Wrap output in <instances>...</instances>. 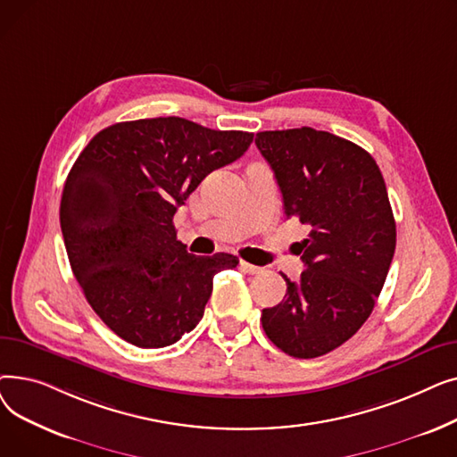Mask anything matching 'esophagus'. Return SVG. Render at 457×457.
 <instances>
[{
	"instance_id": "34e87169",
	"label": "esophagus",
	"mask_w": 457,
	"mask_h": 457,
	"mask_svg": "<svg viewBox=\"0 0 457 457\" xmlns=\"http://www.w3.org/2000/svg\"><path fill=\"white\" fill-rule=\"evenodd\" d=\"M238 267H241V270L243 272H248V274H261L262 270V267H257V265H252V262H246V261H241L238 262Z\"/></svg>"
}]
</instances>
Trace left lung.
Here are the masks:
<instances>
[{"mask_svg": "<svg viewBox=\"0 0 457 457\" xmlns=\"http://www.w3.org/2000/svg\"><path fill=\"white\" fill-rule=\"evenodd\" d=\"M287 219L309 226L298 245L305 270L285 274L287 295L261 322L267 337L298 359L324 355L370 317L396 246V224L379 166L357 144L313 128L261 131Z\"/></svg>", "mask_w": 457, "mask_h": 457, "instance_id": "left-lung-1", "label": "left lung"}]
</instances>
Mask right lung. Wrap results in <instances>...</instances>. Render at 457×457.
I'll return each mask as SVG.
<instances>
[{
	"instance_id": "obj_1",
	"label": "right lung",
	"mask_w": 457,
	"mask_h": 457,
	"mask_svg": "<svg viewBox=\"0 0 457 457\" xmlns=\"http://www.w3.org/2000/svg\"><path fill=\"white\" fill-rule=\"evenodd\" d=\"M252 140L166 116L109 126L79 154L62 190L61 229L87 302L118 337L162 348L202 320L214 274L238 259L188 253L174 214Z\"/></svg>"
}]
</instances>
